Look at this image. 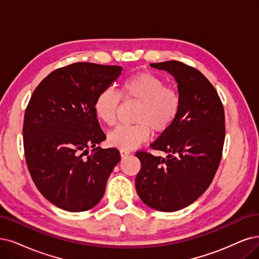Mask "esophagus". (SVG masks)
Masks as SVG:
<instances>
[{
  "instance_id": "1",
  "label": "esophagus",
  "mask_w": 259,
  "mask_h": 259,
  "mask_svg": "<svg viewBox=\"0 0 259 259\" xmlns=\"http://www.w3.org/2000/svg\"><path fill=\"white\" fill-rule=\"evenodd\" d=\"M119 154H120V157L121 158H124L130 155V151L129 150H124V149H120L119 150Z\"/></svg>"
}]
</instances>
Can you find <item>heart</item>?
Listing matches in <instances>:
<instances>
[{
  "label": "heart",
  "instance_id": "obj_1",
  "mask_svg": "<svg viewBox=\"0 0 259 259\" xmlns=\"http://www.w3.org/2000/svg\"><path fill=\"white\" fill-rule=\"evenodd\" d=\"M120 93L124 100L141 103L135 118L136 124L118 126L108 135L112 147L129 150L146 142L151 130L165 132L178 117L181 109V97L177 90L159 75L151 72H138L124 80ZM120 103V95L112 89L103 90L96 98L95 113L108 126L116 122Z\"/></svg>",
  "mask_w": 259,
  "mask_h": 259
}]
</instances>
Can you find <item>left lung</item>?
<instances>
[{
    "mask_svg": "<svg viewBox=\"0 0 259 259\" xmlns=\"http://www.w3.org/2000/svg\"><path fill=\"white\" fill-rule=\"evenodd\" d=\"M174 76L181 109L174 123L150 145L165 158L138 151L136 188L143 203L159 211L183 209L202 195L215 175L225 139L221 99L206 76L178 61L150 64Z\"/></svg>",
    "mask_w": 259,
    "mask_h": 259,
    "instance_id": "left-lung-1",
    "label": "left lung"
}]
</instances>
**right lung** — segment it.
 <instances>
[{"label":"right lung","mask_w":259,"mask_h":259,"mask_svg":"<svg viewBox=\"0 0 259 259\" xmlns=\"http://www.w3.org/2000/svg\"><path fill=\"white\" fill-rule=\"evenodd\" d=\"M121 70L94 63L62 67L39 83L26 107L23 145L28 170L39 192L67 211L97 205L120 161L118 149L97 147L105 135L94 105Z\"/></svg>","instance_id":"1"}]
</instances>
